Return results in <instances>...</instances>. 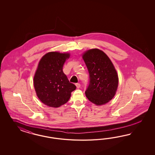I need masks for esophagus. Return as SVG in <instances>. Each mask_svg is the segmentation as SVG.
I'll return each instance as SVG.
<instances>
[{
  "mask_svg": "<svg viewBox=\"0 0 155 155\" xmlns=\"http://www.w3.org/2000/svg\"><path fill=\"white\" fill-rule=\"evenodd\" d=\"M75 86H76L77 88H78V89H79V88H80V87H81V84H78V83L75 84Z\"/></svg>",
  "mask_w": 155,
  "mask_h": 155,
  "instance_id": "1",
  "label": "esophagus"
}]
</instances>
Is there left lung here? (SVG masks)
I'll return each instance as SVG.
<instances>
[{"mask_svg": "<svg viewBox=\"0 0 155 155\" xmlns=\"http://www.w3.org/2000/svg\"><path fill=\"white\" fill-rule=\"evenodd\" d=\"M82 58L89 73L86 97L98 106L107 103L115 95L118 86V75L112 62L98 49L87 51Z\"/></svg>", "mask_w": 155, "mask_h": 155, "instance_id": "8db88e82", "label": "left lung"}]
</instances>
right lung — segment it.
Masks as SVG:
<instances>
[{"label":"right lung","instance_id":"add662e5","mask_svg":"<svg viewBox=\"0 0 155 155\" xmlns=\"http://www.w3.org/2000/svg\"><path fill=\"white\" fill-rule=\"evenodd\" d=\"M69 53L49 52L38 63L33 84L39 99L48 106L58 107L66 103L76 89L64 73L62 68Z\"/></svg>","mask_w":155,"mask_h":155}]
</instances>
